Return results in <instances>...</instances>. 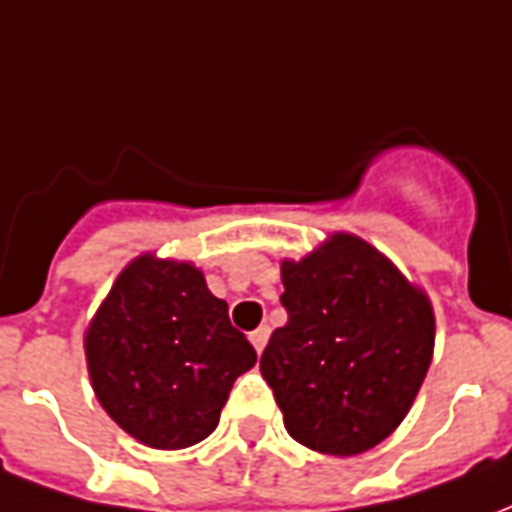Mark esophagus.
<instances>
[{"mask_svg":"<svg viewBox=\"0 0 512 512\" xmlns=\"http://www.w3.org/2000/svg\"><path fill=\"white\" fill-rule=\"evenodd\" d=\"M268 334H271V329H268V326H260V329H255V332L249 334V343L255 345L257 354H263V348H266V343H268Z\"/></svg>","mask_w":512,"mask_h":512,"instance_id":"esophagus-1","label":"esophagus"}]
</instances>
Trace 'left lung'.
<instances>
[{
    "instance_id": "left-lung-1",
    "label": "left lung",
    "mask_w": 512,
    "mask_h": 512,
    "mask_svg": "<svg viewBox=\"0 0 512 512\" xmlns=\"http://www.w3.org/2000/svg\"><path fill=\"white\" fill-rule=\"evenodd\" d=\"M288 323L260 373L293 439L323 455L373 450L406 419L428 376L436 318L428 293L354 233L282 260Z\"/></svg>"
}]
</instances>
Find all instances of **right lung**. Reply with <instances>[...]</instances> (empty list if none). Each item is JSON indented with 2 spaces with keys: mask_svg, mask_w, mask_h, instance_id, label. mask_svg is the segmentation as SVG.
Instances as JSON below:
<instances>
[{
  "mask_svg": "<svg viewBox=\"0 0 512 512\" xmlns=\"http://www.w3.org/2000/svg\"><path fill=\"white\" fill-rule=\"evenodd\" d=\"M93 392L128 436L153 450L208 439L255 348L189 260L134 257L84 329Z\"/></svg>",
  "mask_w": 512,
  "mask_h": 512,
  "instance_id": "obj_1",
  "label": "right lung"
}]
</instances>
